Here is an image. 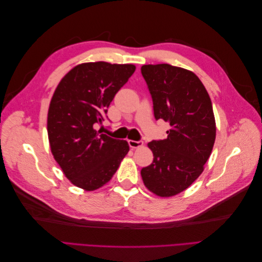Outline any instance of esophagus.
<instances>
[{"label":"esophagus","instance_id":"34e87169","mask_svg":"<svg viewBox=\"0 0 262 262\" xmlns=\"http://www.w3.org/2000/svg\"><path fill=\"white\" fill-rule=\"evenodd\" d=\"M128 143H129V146H130L131 148H138V147H141L142 145H143V141H133V140H129Z\"/></svg>","mask_w":262,"mask_h":262}]
</instances>
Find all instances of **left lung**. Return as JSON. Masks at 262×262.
<instances>
[{
  "instance_id": "obj_1",
  "label": "left lung",
  "mask_w": 262,
  "mask_h": 262,
  "mask_svg": "<svg viewBox=\"0 0 262 262\" xmlns=\"http://www.w3.org/2000/svg\"><path fill=\"white\" fill-rule=\"evenodd\" d=\"M153 99L154 117L170 125L167 139L149 142L153 163L142 168L145 187L158 196L184 191L199 177L215 142L212 102L193 72L170 64L141 68Z\"/></svg>"
}]
</instances>
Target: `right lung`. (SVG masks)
<instances>
[{"instance_id":"add662e5","label":"right lung","mask_w":262,"mask_h":262,"mask_svg":"<svg viewBox=\"0 0 262 262\" xmlns=\"http://www.w3.org/2000/svg\"><path fill=\"white\" fill-rule=\"evenodd\" d=\"M136 71L133 64L87 62L74 67L55 89L47 130L51 153L66 177L94 191L113 178L129 152L124 140L95 129L118 91Z\"/></svg>"}]
</instances>
